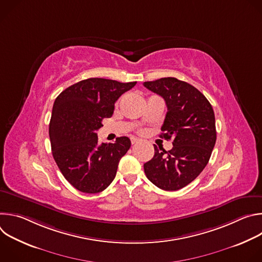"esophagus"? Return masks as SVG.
<instances>
[{
    "mask_svg": "<svg viewBox=\"0 0 262 262\" xmlns=\"http://www.w3.org/2000/svg\"><path fill=\"white\" fill-rule=\"evenodd\" d=\"M130 142H132V144H133V145H135V144H138V143L140 142V140H139L138 138L132 137V138H130Z\"/></svg>",
    "mask_w": 262,
    "mask_h": 262,
    "instance_id": "34e87169",
    "label": "esophagus"
}]
</instances>
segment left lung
Segmentation results:
<instances>
[{
    "label": "left lung",
    "mask_w": 262,
    "mask_h": 262,
    "mask_svg": "<svg viewBox=\"0 0 262 262\" xmlns=\"http://www.w3.org/2000/svg\"><path fill=\"white\" fill-rule=\"evenodd\" d=\"M143 85L165 99L168 111L160 137L173 138L171 150L155 145L154 158L144 164L145 174L162 190H180L203 171L211 156L216 140L212 106L197 88L175 78Z\"/></svg>",
    "instance_id": "8db88e82"
}]
</instances>
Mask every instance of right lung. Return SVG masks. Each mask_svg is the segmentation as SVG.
<instances>
[{
  "label": "right lung",
  "instance_id": "obj_1",
  "mask_svg": "<svg viewBox=\"0 0 262 262\" xmlns=\"http://www.w3.org/2000/svg\"><path fill=\"white\" fill-rule=\"evenodd\" d=\"M137 82L91 78L71 85L56 98L50 122L52 154L65 179L77 190L96 194L114 180L120 159L130 147L127 137L98 143L102 119Z\"/></svg>",
  "mask_w": 262,
  "mask_h": 262
}]
</instances>
